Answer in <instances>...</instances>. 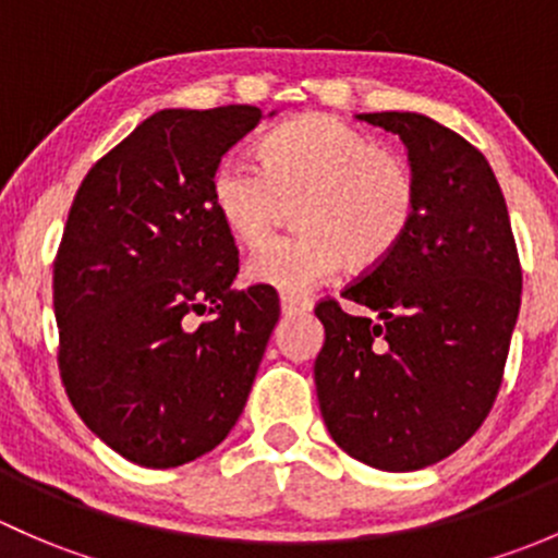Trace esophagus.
<instances>
[{
  "label": "esophagus",
  "mask_w": 558,
  "mask_h": 558,
  "mask_svg": "<svg viewBox=\"0 0 558 558\" xmlns=\"http://www.w3.org/2000/svg\"><path fill=\"white\" fill-rule=\"evenodd\" d=\"M279 301H281V314H287V317H292V314H303L312 308V301L298 295H281Z\"/></svg>",
  "instance_id": "esophagus-1"
}]
</instances>
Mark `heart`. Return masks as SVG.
<instances>
[{"mask_svg": "<svg viewBox=\"0 0 558 558\" xmlns=\"http://www.w3.org/2000/svg\"><path fill=\"white\" fill-rule=\"evenodd\" d=\"M287 203H298V234L260 246L246 277L303 295L347 263L373 268L405 239L418 185L400 153L336 114H301L263 140L260 166L226 158L211 174V204L244 246L270 235Z\"/></svg>", "mask_w": 558, "mask_h": 558, "instance_id": "obj_1", "label": "heart"}]
</instances>
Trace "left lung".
<instances>
[{"mask_svg": "<svg viewBox=\"0 0 558 558\" xmlns=\"http://www.w3.org/2000/svg\"><path fill=\"white\" fill-rule=\"evenodd\" d=\"M408 147L418 206L405 239L314 314L325 343L314 384L349 457L408 473L468 444L502 384L521 306V263L489 160L427 114L367 112Z\"/></svg>", "mask_w": 558, "mask_h": 558, "instance_id": "obj_1", "label": "left lung"}]
</instances>
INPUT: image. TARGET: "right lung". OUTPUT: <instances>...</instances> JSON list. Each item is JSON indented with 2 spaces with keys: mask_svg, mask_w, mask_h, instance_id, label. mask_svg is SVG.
<instances>
[{
  "mask_svg": "<svg viewBox=\"0 0 558 558\" xmlns=\"http://www.w3.org/2000/svg\"><path fill=\"white\" fill-rule=\"evenodd\" d=\"M260 118L160 109L96 160L69 209L53 263L61 381L90 433L142 468L226 440L277 327L274 287H231L239 250L211 204L220 158Z\"/></svg>",
  "mask_w": 558,
  "mask_h": 558,
  "instance_id": "1",
  "label": "right lung"
}]
</instances>
